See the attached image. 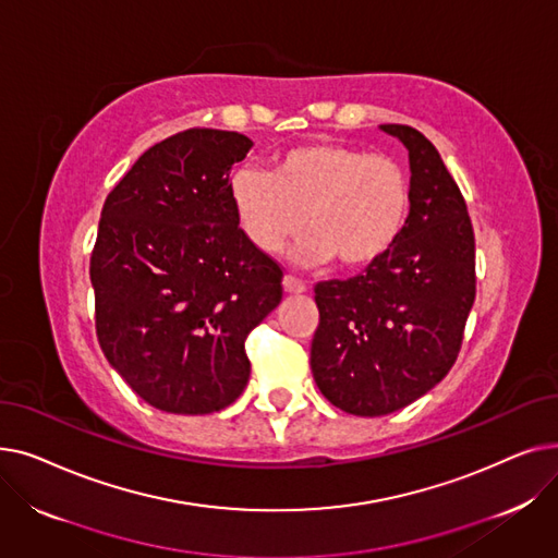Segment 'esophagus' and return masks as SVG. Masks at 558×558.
<instances>
[{
  "mask_svg": "<svg viewBox=\"0 0 558 558\" xmlns=\"http://www.w3.org/2000/svg\"><path fill=\"white\" fill-rule=\"evenodd\" d=\"M282 287H284L287 294H305V291H307V284L303 280L294 278V276H284Z\"/></svg>",
  "mask_w": 558,
  "mask_h": 558,
  "instance_id": "34e87169",
  "label": "esophagus"
}]
</instances>
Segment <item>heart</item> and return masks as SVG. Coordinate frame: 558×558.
I'll list each match as a JSON object with an SVG mask.
<instances>
[{
    "label": "heart",
    "instance_id": "obj_1",
    "mask_svg": "<svg viewBox=\"0 0 558 558\" xmlns=\"http://www.w3.org/2000/svg\"><path fill=\"white\" fill-rule=\"evenodd\" d=\"M230 201L244 238L259 253H280L305 223L310 230L294 251L296 259L318 264L337 257L343 269H362L400 240L412 185L389 156L316 142L280 154L271 173L234 171Z\"/></svg>",
    "mask_w": 558,
    "mask_h": 558
}]
</instances>
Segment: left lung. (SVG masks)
I'll use <instances>...</instances> for the list:
<instances>
[{
  "instance_id": "left-lung-1",
  "label": "left lung",
  "mask_w": 558,
  "mask_h": 558,
  "mask_svg": "<svg viewBox=\"0 0 558 558\" xmlns=\"http://www.w3.org/2000/svg\"><path fill=\"white\" fill-rule=\"evenodd\" d=\"M409 151L412 210L396 246L348 280L318 282L314 383L355 416H387L452 368L475 303V234L465 201L416 129L379 126Z\"/></svg>"
}]
</instances>
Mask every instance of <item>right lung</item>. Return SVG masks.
<instances>
[{
	"label": "right lung",
	"instance_id": "1",
	"mask_svg": "<svg viewBox=\"0 0 558 558\" xmlns=\"http://www.w3.org/2000/svg\"><path fill=\"white\" fill-rule=\"evenodd\" d=\"M253 142L190 129L144 151L108 194L90 257L101 350L167 414H213L248 383L244 341L282 299V271L244 238L230 169Z\"/></svg>",
	"mask_w": 558,
	"mask_h": 558
}]
</instances>
